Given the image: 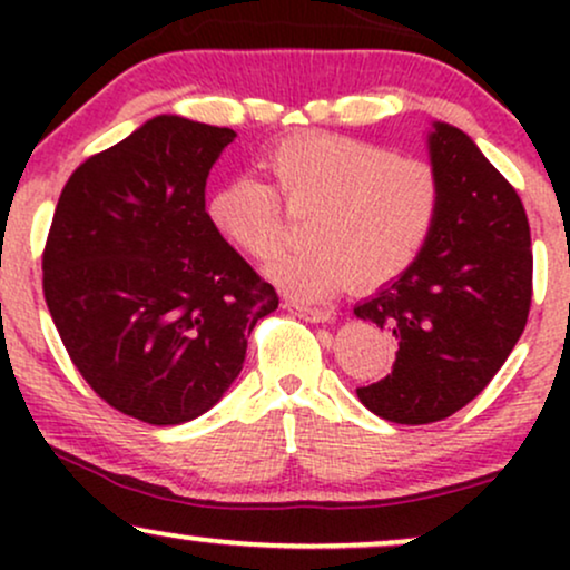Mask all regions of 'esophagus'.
<instances>
[{
  "instance_id": "obj_1",
  "label": "esophagus",
  "mask_w": 570,
  "mask_h": 570,
  "mask_svg": "<svg viewBox=\"0 0 570 570\" xmlns=\"http://www.w3.org/2000/svg\"><path fill=\"white\" fill-rule=\"evenodd\" d=\"M284 307H289L292 313H297V316H303L305 322H332L335 318V311L332 307H311L305 303H297V299H284Z\"/></svg>"
}]
</instances>
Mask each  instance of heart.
Listing matches in <instances>:
<instances>
[{"instance_id": "heart-1", "label": "heart", "mask_w": 570, "mask_h": 570, "mask_svg": "<svg viewBox=\"0 0 570 570\" xmlns=\"http://www.w3.org/2000/svg\"><path fill=\"white\" fill-rule=\"evenodd\" d=\"M273 189L254 174H238L214 189V227L254 259L284 246L281 198L294 212L311 208V244L284 254L271 276L303 299L326 297L345 281L377 286L402 276L426 246L440 214L442 187L434 166L394 155L351 136H297L267 153Z\"/></svg>"}]
</instances>
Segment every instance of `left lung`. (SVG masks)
<instances>
[{
  "label": "left lung",
  "instance_id": "obj_1",
  "mask_svg": "<svg viewBox=\"0 0 570 570\" xmlns=\"http://www.w3.org/2000/svg\"><path fill=\"white\" fill-rule=\"evenodd\" d=\"M429 155L442 200L426 246L394 284L353 307L399 343L391 375L356 394L404 426L444 421L493 381L533 294L531 227L517 189L448 122H434Z\"/></svg>",
  "mask_w": 570,
  "mask_h": 570
}]
</instances>
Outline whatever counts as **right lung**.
Returning <instances> with one entry per match:
<instances>
[{"mask_svg":"<svg viewBox=\"0 0 570 570\" xmlns=\"http://www.w3.org/2000/svg\"><path fill=\"white\" fill-rule=\"evenodd\" d=\"M233 139L153 117L69 176L45 244V303L69 358L109 407L149 426L212 410L278 307L206 212L208 171Z\"/></svg>","mask_w":570,"mask_h":570,"instance_id":"obj_1","label":"right lung"}]
</instances>
